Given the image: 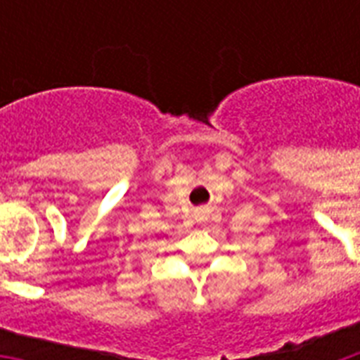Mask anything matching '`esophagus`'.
I'll list each match as a JSON object with an SVG mask.
<instances>
[{"label":"esophagus","instance_id":"1","mask_svg":"<svg viewBox=\"0 0 360 360\" xmlns=\"http://www.w3.org/2000/svg\"><path fill=\"white\" fill-rule=\"evenodd\" d=\"M207 213H209L207 209H200V211H198V213H196V217L203 219V217H207Z\"/></svg>","mask_w":360,"mask_h":360}]
</instances>
